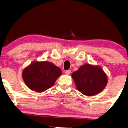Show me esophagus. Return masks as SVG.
<instances>
[{
	"label": "esophagus",
	"instance_id": "obj_1",
	"mask_svg": "<svg viewBox=\"0 0 128 128\" xmlns=\"http://www.w3.org/2000/svg\"><path fill=\"white\" fill-rule=\"evenodd\" d=\"M70 73H71L70 70H66L65 72V74H66V75H69Z\"/></svg>",
	"mask_w": 128,
	"mask_h": 128
}]
</instances>
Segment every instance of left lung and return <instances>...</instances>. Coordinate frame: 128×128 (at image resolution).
Returning a JSON list of instances; mask_svg holds the SVG:
<instances>
[{
    "instance_id": "8db88e82",
    "label": "left lung",
    "mask_w": 128,
    "mask_h": 128,
    "mask_svg": "<svg viewBox=\"0 0 128 128\" xmlns=\"http://www.w3.org/2000/svg\"><path fill=\"white\" fill-rule=\"evenodd\" d=\"M72 76L76 89L84 95L93 96L106 87L108 77L101 67L84 64L72 72Z\"/></svg>"
}]
</instances>
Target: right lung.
Here are the masks:
<instances>
[{"instance_id": "obj_1", "label": "right lung", "mask_w": 128, "mask_h": 128, "mask_svg": "<svg viewBox=\"0 0 128 128\" xmlns=\"http://www.w3.org/2000/svg\"><path fill=\"white\" fill-rule=\"evenodd\" d=\"M61 74V70L52 63L34 62L23 70L22 77L27 87L40 93L53 86Z\"/></svg>"}]
</instances>
